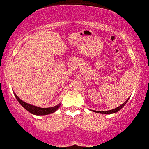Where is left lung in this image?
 <instances>
[{
  "label": "left lung",
  "mask_w": 149,
  "mask_h": 149,
  "mask_svg": "<svg viewBox=\"0 0 149 149\" xmlns=\"http://www.w3.org/2000/svg\"><path fill=\"white\" fill-rule=\"evenodd\" d=\"M129 97L128 98L127 100H126L125 102H124L123 104L122 105H120L118 107H117L116 109H112V110H109V111H94V110H92L93 112H95V113H102V114H113V113H117L118 111H119L121 109L122 107H123L125 105L127 104V102L129 100Z\"/></svg>",
  "instance_id": "left-lung-1"
}]
</instances>
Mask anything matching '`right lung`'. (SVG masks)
I'll return each mask as SVG.
<instances>
[{
	"mask_svg": "<svg viewBox=\"0 0 149 149\" xmlns=\"http://www.w3.org/2000/svg\"><path fill=\"white\" fill-rule=\"evenodd\" d=\"M15 97L17 99V100L18 101V102L24 107L27 111H29L30 113L36 115V116H45V115H49L51 113H53L58 109L60 108L61 104L56 105V106L52 107H49V108H41V107L33 106L32 104H29L28 103L22 101V100H20L19 97L17 96V95L15 93H14Z\"/></svg>",
	"mask_w": 149,
	"mask_h": 149,
	"instance_id": "add662e5",
	"label": "right lung"
}]
</instances>
